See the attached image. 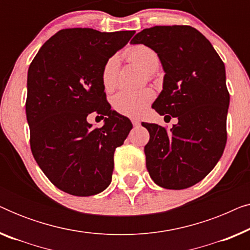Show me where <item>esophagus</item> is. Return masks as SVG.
<instances>
[{"mask_svg": "<svg viewBox=\"0 0 250 250\" xmlns=\"http://www.w3.org/2000/svg\"><path fill=\"white\" fill-rule=\"evenodd\" d=\"M132 123H133V125L135 126V127H138V126H140V124H141L138 118H132Z\"/></svg>", "mask_w": 250, "mask_h": 250, "instance_id": "1", "label": "esophagus"}]
</instances>
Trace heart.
Returning <instances> with one entry per match:
<instances>
[{"mask_svg":"<svg viewBox=\"0 0 250 250\" xmlns=\"http://www.w3.org/2000/svg\"><path fill=\"white\" fill-rule=\"evenodd\" d=\"M126 57L133 62L138 63L146 73H153L159 67V57L151 47L134 45L126 51ZM119 61L117 57H111L104 63L102 69V84L107 91L114 90L117 84ZM155 98V92L151 88L141 90H122L112 99V105L119 114L128 117H138L146 110L148 104Z\"/></svg>","mask_w":250,"mask_h":250,"instance_id":"obj_1","label":"heart"}]
</instances>
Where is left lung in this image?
<instances>
[{
	"instance_id": "8db88e82",
	"label": "left lung",
	"mask_w": 250,
	"mask_h": 250,
	"mask_svg": "<svg viewBox=\"0 0 250 250\" xmlns=\"http://www.w3.org/2000/svg\"><path fill=\"white\" fill-rule=\"evenodd\" d=\"M131 43L158 54L165 76L152 109L177 118L170 131L142 123L150 134L146 169L159 187L187 189L210 173L227 145L230 94L225 66L209 41L191 26L146 28Z\"/></svg>"
}]
</instances>
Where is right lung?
Masks as SVG:
<instances>
[{
  "instance_id": "right-lung-1",
  "label": "right lung",
  "mask_w": 250,
  "mask_h": 250,
  "mask_svg": "<svg viewBox=\"0 0 250 250\" xmlns=\"http://www.w3.org/2000/svg\"><path fill=\"white\" fill-rule=\"evenodd\" d=\"M134 30H59L34 58L27 75L26 116L34 158L47 179L73 196L102 192L111 182L114 152L133 125L105 100L102 69ZM105 118L93 129L87 116Z\"/></svg>"
}]
</instances>
